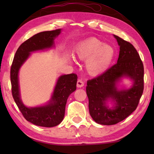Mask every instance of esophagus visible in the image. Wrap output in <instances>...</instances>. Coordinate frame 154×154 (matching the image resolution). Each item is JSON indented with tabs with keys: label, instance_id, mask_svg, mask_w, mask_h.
<instances>
[{
	"label": "esophagus",
	"instance_id": "34e87169",
	"mask_svg": "<svg viewBox=\"0 0 154 154\" xmlns=\"http://www.w3.org/2000/svg\"><path fill=\"white\" fill-rule=\"evenodd\" d=\"M84 85V82H83L82 79H79L77 82V88H82Z\"/></svg>",
	"mask_w": 154,
	"mask_h": 154
}]
</instances>
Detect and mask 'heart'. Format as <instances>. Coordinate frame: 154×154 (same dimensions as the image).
Here are the masks:
<instances>
[{
    "mask_svg": "<svg viewBox=\"0 0 154 154\" xmlns=\"http://www.w3.org/2000/svg\"><path fill=\"white\" fill-rule=\"evenodd\" d=\"M77 56L85 61L87 72L92 76H96L105 72L110 65L114 56L113 48L103 45L96 38H90L79 44L76 51Z\"/></svg>",
    "mask_w": 154,
    "mask_h": 154,
    "instance_id": "obj_1",
    "label": "heart"
}]
</instances>
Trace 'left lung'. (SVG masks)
Returning <instances> with one entry per match:
<instances>
[{"mask_svg": "<svg viewBox=\"0 0 154 154\" xmlns=\"http://www.w3.org/2000/svg\"><path fill=\"white\" fill-rule=\"evenodd\" d=\"M114 36L119 45L118 62L87 82L90 114L96 123L103 125L118 124L128 117L137 109L144 89V67L137 49L128 41ZM124 76L133 80L134 85L129 90L118 91L116 83ZM110 98L116 103L113 109L106 105Z\"/></svg>", "mask_w": 154, "mask_h": 154, "instance_id": "1", "label": "left lung"}]
</instances>
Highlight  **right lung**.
<instances>
[{
  "instance_id": "add662e5",
  "label": "right lung",
  "mask_w": 154,
  "mask_h": 154,
  "mask_svg": "<svg viewBox=\"0 0 154 154\" xmlns=\"http://www.w3.org/2000/svg\"><path fill=\"white\" fill-rule=\"evenodd\" d=\"M61 29L37 33L21 44L15 52L13 60L10 77L12 96L24 118L36 126L50 128L56 126L62 121L65 113L67 99L76 90L77 75L75 73L60 77L57 82L50 102L40 107L28 108L22 103L20 96L18 72L30 52L42 50L54 45V40L60 34Z\"/></svg>"
}]
</instances>
